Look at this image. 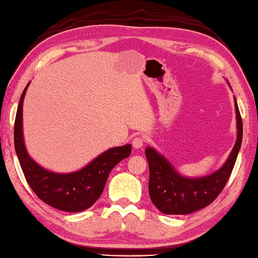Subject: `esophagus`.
<instances>
[{
  "label": "esophagus",
  "mask_w": 258,
  "mask_h": 258,
  "mask_svg": "<svg viewBox=\"0 0 258 258\" xmlns=\"http://www.w3.org/2000/svg\"><path fill=\"white\" fill-rule=\"evenodd\" d=\"M132 145L135 149H140V148H142L143 145H145V138L141 137V135H138V137H135L133 139Z\"/></svg>",
  "instance_id": "esophagus-1"
}]
</instances>
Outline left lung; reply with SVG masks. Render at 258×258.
<instances>
[{"label": "left lung", "instance_id": "obj_1", "mask_svg": "<svg viewBox=\"0 0 258 258\" xmlns=\"http://www.w3.org/2000/svg\"><path fill=\"white\" fill-rule=\"evenodd\" d=\"M237 118V141L221 168L200 177L181 175L166 157L151 147L146 148L149 163V195L151 202L161 213L186 215L212 204L223 190L232 173L242 141V120L234 97Z\"/></svg>", "mask_w": 258, "mask_h": 258}]
</instances>
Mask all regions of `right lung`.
Segmentation results:
<instances>
[{
	"label": "right lung",
	"mask_w": 258,
	"mask_h": 258,
	"mask_svg": "<svg viewBox=\"0 0 258 258\" xmlns=\"http://www.w3.org/2000/svg\"><path fill=\"white\" fill-rule=\"evenodd\" d=\"M30 82L21 94L15 121V149L26 181L42 202L63 212L90 208L100 198L111 169L131 155L132 146L110 148L84 167L72 173H56L38 165L26 149L23 132V103Z\"/></svg>",
	"instance_id": "right-lung-1"
}]
</instances>
